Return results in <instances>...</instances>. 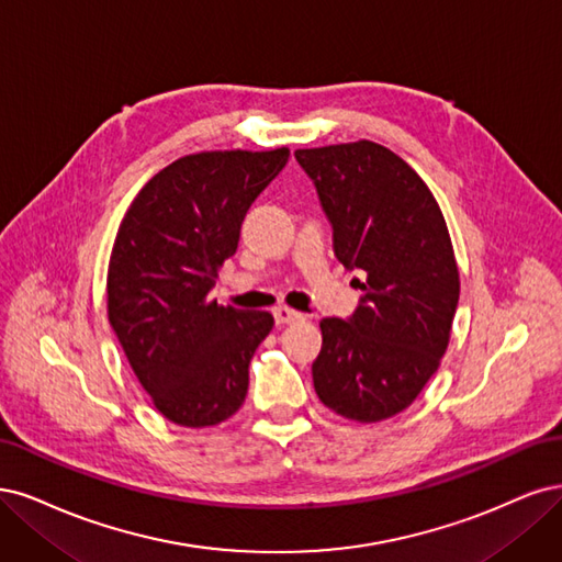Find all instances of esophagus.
<instances>
[{
	"mask_svg": "<svg viewBox=\"0 0 562 562\" xmlns=\"http://www.w3.org/2000/svg\"><path fill=\"white\" fill-rule=\"evenodd\" d=\"M273 315H276L278 324H292V322H299L303 317L299 311H294V307H286V305H278Z\"/></svg>",
	"mask_w": 562,
	"mask_h": 562,
	"instance_id": "1",
	"label": "esophagus"
}]
</instances>
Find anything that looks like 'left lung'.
Returning <instances> with one entry per match:
<instances>
[{
	"mask_svg": "<svg viewBox=\"0 0 562 562\" xmlns=\"http://www.w3.org/2000/svg\"><path fill=\"white\" fill-rule=\"evenodd\" d=\"M334 226L342 266L367 273L350 319L324 317L313 361L319 402L369 425L408 408L439 369L460 270L437 198L404 158L359 139L296 149Z\"/></svg>",
	"mask_w": 562,
	"mask_h": 562,
	"instance_id": "8db88e82",
	"label": "left lung"
}]
</instances>
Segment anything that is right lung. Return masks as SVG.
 Here are the masks:
<instances>
[{
    "label": "right lung",
    "mask_w": 562,
    "mask_h": 562,
    "mask_svg": "<svg viewBox=\"0 0 562 562\" xmlns=\"http://www.w3.org/2000/svg\"><path fill=\"white\" fill-rule=\"evenodd\" d=\"M289 149L177 158L135 195L106 268V315L162 418L212 427L245 404L249 361L273 329L266 311L210 299L249 205Z\"/></svg>",
    "instance_id": "right-lung-1"
}]
</instances>
